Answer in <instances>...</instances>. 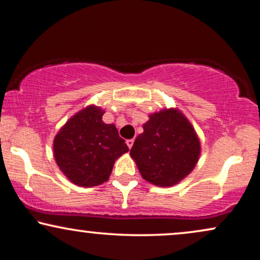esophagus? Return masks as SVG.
<instances>
[{
  "instance_id": "esophagus-1",
  "label": "esophagus",
  "mask_w": 260,
  "mask_h": 260,
  "mask_svg": "<svg viewBox=\"0 0 260 260\" xmlns=\"http://www.w3.org/2000/svg\"><path fill=\"white\" fill-rule=\"evenodd\" d=\"M126 146L129 147L130 149L133 148V146H134V140H126Z\"/></svg>"
}]
</instances>
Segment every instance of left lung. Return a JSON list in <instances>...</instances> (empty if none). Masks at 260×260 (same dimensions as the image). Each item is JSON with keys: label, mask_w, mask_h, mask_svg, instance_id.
Listing matches in <instances>:
<instances>
[{"label": "left lung", "mask_w": 260, "mask_h": 260, "mask_svg": "<svg viewBox=\"0 0 260 260\" xmlns=\"http://www.w3.org/2000/svg\"><path fill=\"white\" fill-rule=\"evenodd\" d=\"M130 155L147 182L172 187L193 171L200 156V141L184 114L169 108L149 115Z\"/></svg>", "instance_id": "left-lung-1"}]
</instances>
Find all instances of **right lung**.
<instances>
[{"label":"right lung","instance_id":"add662e5","mask_svg":"<svg viewBox=\"0 0 260 260\" xmlns=\"http://www.w3.org/2000/svg\"><path fill=\"white\" fill-rule=\"evenodd\" d=\"M98 106H88L63 125L54 139V158L72 183L95 187L110 177L114 161L126 153L114 124L102 120Z\"/></svg>","mask_w":260,"mask_h":260}]
</instances>
